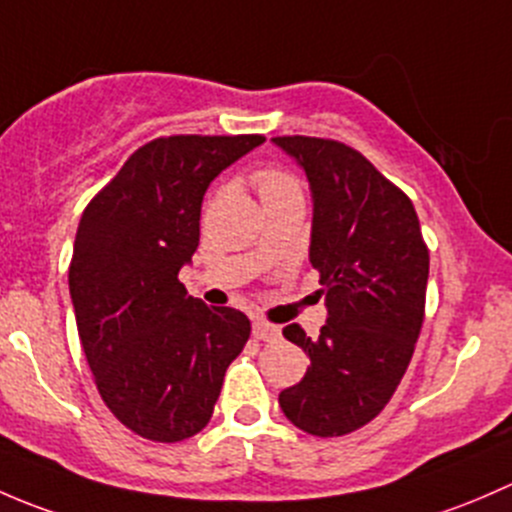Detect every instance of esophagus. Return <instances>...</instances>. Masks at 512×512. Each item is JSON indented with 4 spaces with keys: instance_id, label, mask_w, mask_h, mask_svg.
I'll list each match as a JSON object with an SVG mask.
<instances>
[{
    "instance_id": "34e87169",
    "label": "esophagus",
    "mask_w": 512,
    "mask_h": 512,
    "mask_svg": "<svg viewBox=\"0 0 512 512\" xmlns=\"http://www.w3.org/2000/svg\"><path fill=\"white\" fill-rule=\"evenodd\" d=\"M254 337H256V340H263V342H276L278 337H281V330H278L276 325L266 323V320H256V323H254Z\"/></svg>"
}]
</instances>
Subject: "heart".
Returning a JSON list of instances; mask_svg holds the SVG:
<instances>
[{"mask_svg": "<svg viewBox=\"0 0 512 512\" xmlns=\"http://www.w3.org/2000/svg\"><path fill=\"white\" fill-rule=\"evenodd\" d=\"M251 184L256 187L263 207L291 202V199H303V184H300L298 175L283 165L258 167L254 175H251Z\"/></svg>", "mask_w": 512, "mask_h": 512, "instance_id": "b5f03b06", "label": "heart"}]
</instances>
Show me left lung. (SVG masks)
I'll list each match as a JSON object with an SVG mask.
<instances>
[{
    "instance_id": "8db88e82",
    "label": "left lung",
    "mask_w": 512,
    "mask_h": 512,
    "mask_svg": "<svg viewBox=\"0 0 512 512\" xmlns=\"http://www.w3.org/2000/svg\"><path fill=\"white\" fill-rule=\"evenodd\" d=\"M313 189L310 263L328 323L310 340L298 323L283 335L310 357L278 404L298 429L345 436L362 429L397 392L424 325L429 249L412 199L355 147L283 135Z\"/></svg>"
}]
</instances>
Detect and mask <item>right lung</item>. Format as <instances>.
<instances>
[{"label": "right lung", "mask_w": 512, "mask_h": 512, "mask_svg": "<svg viewBox=\"0 0 512 512\" xmlns=\"http://www.w3.org/2000/svg\"><path fill=\"white\" fill-rule=\"evenodd\" d=\"M263 135H167L138 147L83 209L68 266L78 337L100 399L142 439L209 424L226 367L251 335L241 310L187 295L209 182Z\"/></svg>", "instance_id": "1"}]
</instances>
